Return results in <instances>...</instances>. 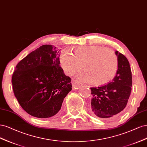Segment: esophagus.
Wrapping results in <instances>:
<instances>
[{"mask_svg": "<svg viewBox=\"0 0 147 147\" xmlns=\"http://www.w3.org/2000/svg\"><path fill=\"white\" fill-rule=\"evenodd\" d=\"M80 86V83L75 79H72V86L73 89H78Z\"/></svg>", "mask_w": 147, "mask_h": 147, "instance_id": "34e87169", "label": "esophagus"}]
</instances>
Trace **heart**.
Returning <instances> with one entry per match:
<instances>
[{
  "label": "heart",
  "mask_w": 147,
  "mask_h": 147,
  "mask_svg": "<svg viewBox=\"0 0 147 147\" xmlns=\"http://www.w3.org/2000/svg\"><path fill=\"white\" fill-rule=\"evenodd\" d=\"M73 53L64 51L60 56V64L68 74L79 71L83 65L85 71L79 76V79L84 82H94L98 86H102L115 76L118 61L112 50L101 46L89 45L77 47Z\"/></svg>",
  "instance_id": "heart-1"
}]
</instances>
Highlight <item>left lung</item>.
Returning a JSON list of instances; mask_svg holds the SVG:
<instances>
[{"label":"left lung","mask_w":147,"mask_h":147,"mask_svg":"<svg viewBox=\"0 0 147 147\" xmlns=\"http://www.w3.org/2000/svg\"><path fill=\"white\" fill-rule=\"evenodd\" d=\"M118 61L117 74L105 86L91 87V113L99 118L114 117L125 108L131 92L132 73L126 57L115 51Z\"/></svg>","instance_id":"8db88e82"}]
</instances>
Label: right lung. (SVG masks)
<instances>
[{
	"label": "right lung",
	"mask_w": 147,
	"mask_h": 147,
	"mask_svg": "<svg viewBox=\"0 0 147 147\" xmlns=\"http://www.w3.org/2000/svg\"><path fill=\"white\" fill-rule=\"evenodd\" d=\"M60 51L53 45H42L16 66L11 79L14 94L32 116L43 118L55 115L71 90V79L60 66Z\"/></svg>",
	"instance_id": "add662e5"
}]
</instances>
